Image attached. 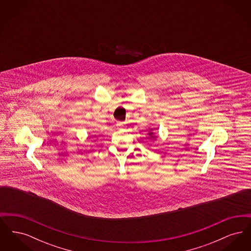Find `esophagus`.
Here are the masks:
<instances>
[{
  "mask_svg": "<svg viewBox=\"0 0 251 251\" xmlns=\"http://www.w3.org/2000/svg\"><path fill=\"white\" fill-rule=\"evenodd\" d=\"M116 125H117V127H118L119 129H120V128H122V127L124 126V122H122V121H118Z\"/></svg>",
  "mask_w": 251,
  "mask_h": 251,
  "instance_id": "1",
  "label": "esophagus"
}]
</instances>
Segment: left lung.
Wrapping results in <instances>:
<instances>
[{"instance_id":"left-lung-1","label":"left lung","mask_w":251,"mask_h":251,"mask_svg":"<svg viewBox=\"0 0 251 251\" xmlns=\"http://www.w3.org/2000/svg\"><path fill=\"white\" fill-rule=\"evenodd\" d=\"M149 135H150L151 137H153V138H155V135H153V132H152V131L149 132Z\"/></svg>"}]
</instances>
